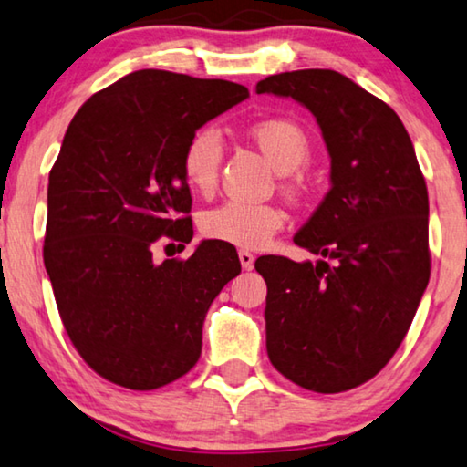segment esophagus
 <instances>
[{"mask_svg": "<svg viewBox=\"0 0 467 467\" xmlns=\"http://www.w3.org/2000/svg\"><path fill=\"white\" fill-rule=\"evenodd\" d=\"M239 260H241V266L243 270H252L254 268V254L252 252H245V249H241L239 252Z\"/></svg>", "mask_w": 467, "mask_h": 467, "instance_id": "obj_1", "label": "esophagus"}]
</instances>
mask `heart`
Wrapping results in <instances>:
<instances>
[{
    "mask_svg": "<svg viewBox=\"0 0 467 467\" xmlns=\"http://www.w3.org/2000/svg\"><path fill=\"white\" fill-rule=\"evenodd\" d=\"M249 136L260 146L278 171L287 173L300 167L310 155L308 136L300 123L270 117L249 125ZM224 146L213 128H201L189 138L182 152L186 182L197 192H212L218 184ZM287 215L278 205H254L228 201L201 215V233L207 239L224 241L243 249H260L285 226Z\"/></svg>",
    "mask_w": 467,
    "mask_h": 467,
    "instance_id": "heart-1",
    "label": "heart"
}]
</instances>
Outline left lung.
I'll return each mask as SVG.
<instances>
[{"label":"left lung","mask_w":467,"mask_h":467,"mask_svg":"<svg viewBox=\"0 0 467 467\" xmlns=\"http://www.w3.org/2000/svg\"><path fill=\"white\" fill-rule=\"evenodd\" d=\"M255 92L304 104L331 157V189L294 236L318 260L255 262L268 358L306 389L346 392L388 365L428 287L426 180L399 115L346 75L278 73Z\"/></svg>","instance_id":"1"}]
</instances>
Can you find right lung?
I'll use <instances>...</instances> for the list:
<instances>
[{"label":"right lung","instance_id":"add662e5","mask_svg":"<svg viewBox=\"0 0 467 467\" xmlns=\"http://www.w3.org/2000/svg\"><path fill=\"white\" fill-rule=\"evenodd\" d=\"M247 96L233 81L142 68L68 125L47 184L44 264L73 346L117 386L155 389L189 373L207 310L241 273L224 243L161 264L152 245L191 243L184 146Z\"/></svg>","mask_w":467,"mask_h":467}]
</instances>
